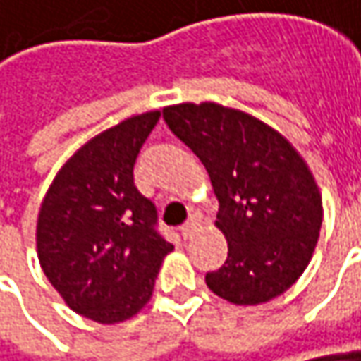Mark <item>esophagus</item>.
Segmentation results:
<instances>
[{
    "instance_id": "1",
    "label": "esophagus",
    "mask_w": 361,
    "mask_h": 361,
    "mask_svg": "<svg viewBox=\"0 0 361 361\" xmlns=\"http://www.w3.org/2000/svg\"><path fill=\"white\" fill-rule=\"evenodd\" d=\"M198 228H200V216L194 214V216H190L188 223L181 226V237H183V239H192V237L198 233Z\"/></svg>"
}]
</instances>
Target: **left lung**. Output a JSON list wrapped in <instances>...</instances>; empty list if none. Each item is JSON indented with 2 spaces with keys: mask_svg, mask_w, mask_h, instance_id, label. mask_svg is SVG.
<instances>
[{
  "mask_svg": "<svg viewBox=\"0 0 361 361\" xmlns=\"http://www.w3.org/2000/svg\"><path fill=\"white\" fill-rule=\"evenodd\" d=\"M171 133L204 163L219 198L216 226L228 243L208 288L233 305H264L307 269L323 202L300 153L269 124L214 102L163 108Z\"/></svg>",
  "mask_w": 361,
  "mask_h": 361,
  "instance_id": "1",
  "label": "left lung"
}]
</instances>
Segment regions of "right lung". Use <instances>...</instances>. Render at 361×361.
<instances>
[{"label": "right lung", "mask_w": 361, "mask_h": 361, "mask_svg": "<svg viewBox=\"0 0 361 361\" xmlns=\"http://www.w3.org/2000/svg\"><path fill=\"white\" fill-rule=\"evenodd\" d=\"M161 112L126 118L77 149L40 204L38 262L67 307L102 325L151 300L173 249L155 228L157 208L135 185L140 147Z\"/></svg>", "instance_id": "right-lung-1"}]
</instances>
